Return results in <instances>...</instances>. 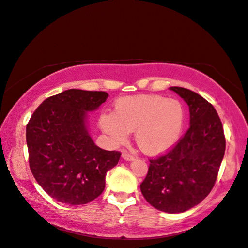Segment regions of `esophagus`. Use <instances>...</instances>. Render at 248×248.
<instances>
[{"mask_svg":"<svg viewBox=\"0 0 248 248\" xmlns=\"http://www.w3.org/2000/svg\"><path fill=\"white\" fill-rule=\"evenodd\" d=\"M122 158L125 159V160H127V161H131V160H134V159H135V156L131 155V154L128 153L127 151H124L122 153Z\"/></svg>","mask_w":248,"mask_h":248,"instance_id":"obj_1","label":"esophagus"}]
</instances>
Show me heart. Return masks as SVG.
I'll use <instances>...</instances> for the list:
<instances>
[{
	"instance_id": "obj_1",
	"label": "heart",
	"mask_w": 248,
	"mask_h": 248,
	"mask_svg": "<svg viewBox=\"0 0 248 248\" xmlns=\"http://www.w3.org/2000/svg\"><path fill=\"white\" fill-rule=\"evenodd\" d=\"M185 124L183 104L174 98L143 94L120 98L114 113H103L100 125L114 143H124L135 130L136 142L150 155L172 148L180 138Z\"/></svg>"
}]
</instances>
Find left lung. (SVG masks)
Here are the masks:
<instances>
[{"instance_id":"1","label":"left lung","mask_w":248,"mask_h":248,"mask_svg":"<svg viewBox=\"0 0 248 248\" xmlns=\"http://www.w3.org/2000/svg\"><path fill=\"white\" fill-rule=\"evenodd\" d=\"M190 110V127L163 155L150 159L140 185L144 199L158 210L180 213L205 200L217 178L226 139L217 110L194 91L170 87Z\"/></svg>"}]
</instances>
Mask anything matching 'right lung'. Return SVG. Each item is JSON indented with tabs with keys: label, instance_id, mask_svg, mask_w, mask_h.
<instances>
[{
	"label": "right lung",
	"instance_id": "add662e5",
	"mask_svg": "<svg viewBox=\"0 0 248 248\" xmlns=\"http://www.w3.org/2000/svg\"><path fill=\"white\" fill-rule=\"evenodd\" d=\"M104 91L65 90L43 101L26 125L29 162L37 183L67 205H85L105 189L107 170L121 153L94 144L85 125L86 111L106 101Z\"/></svg>",
	"mask_w": 248,
	"mask_h": 248
}]
</instances>
